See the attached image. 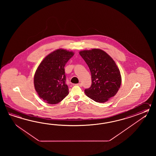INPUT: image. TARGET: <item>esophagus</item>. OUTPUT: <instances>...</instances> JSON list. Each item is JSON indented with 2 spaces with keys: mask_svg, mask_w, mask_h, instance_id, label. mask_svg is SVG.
Instances as JSON below:
<instances>
[{
  "mask_svg": "<svg viewBox=\"0 0 156 156\" xmlns=\"http://www.w3.org/2000/svg\"><path fill=\"white\" fill-rule=\"evenodd\" d=\"M76 85L77 86H80V87H81L82 86V84L81 83H77Z\"/></svg>",
  "mask_w": 156,
  "mask_h": 156,
  "instance_id": "esophagus-1",
  "label": "esophagus"
}]
</instances>
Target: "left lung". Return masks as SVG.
I'll return each mask as SVG.
<instances>
[{"label":"left lung","mask_w":156,"mask_h":156,"mask_svg":"<svg viewBox=\"0 0 156 156\" xmlns=\"http://www.w3.org/2000/svg\"><path fill=\"white\" fill-rule=\"evenodd\" d=\"M79 53L91 75V85L85 90V94L98 103L106 102L119 89L122 82L119 69L113 58L103 50H84Z\"/></svg>","instance_id":"obj_1"}]
</instances>
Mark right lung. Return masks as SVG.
<instances>
[{
    "label": "right lung",
    "instance_id": "add662e5",
    "mask_svg": "<svg viewBox=\"0 0 156 156\" xmlns=\"http://www.w3.org/2000/svg\"><path fill=\"white\" fill-rule=\"evenodd\" d=\"M74 53L58 49L47 55L38 67L34 85L40 98L50 104L60 103L69 93L65 66Z\"/></svg>",
    "mask_w": 156,
    "mask_h": 156
}]
</instances>
